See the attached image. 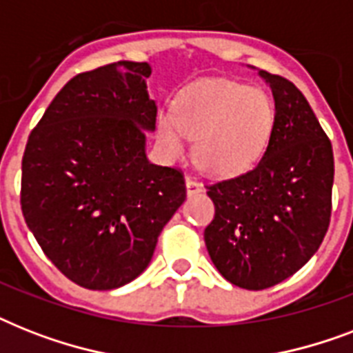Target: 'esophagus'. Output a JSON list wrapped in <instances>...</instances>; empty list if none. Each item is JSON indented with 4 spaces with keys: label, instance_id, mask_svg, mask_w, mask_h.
<instances>
[{
    "label": "esophagus",
    "instance_id": "obj_1",
    "mask_svg": "<svg viewBox=\"0 0 353 353\" xmlns=\"http://www.w3.org/2000/svg\"><path fill=\"white\" fill-rule=\"evenodd\" d=\"M185 183H187V194H188V196H194V194L203 192V185L196 181V179H192V177H187V179H185Z\"/></svg>",
    "mask_w": 353,
    "mask_h": 353
}]
</instances>
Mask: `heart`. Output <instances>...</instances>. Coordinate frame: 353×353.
Listing matches in <instances>:
<instances>
[{
    "instance_id": "heart-1",
    "label": "heart",
    "mask_w": 353,
    "mask_h": 353,
    "mask_svg": "<svg viewBox=\"0 0 353 353\" xmlns=\"http://www.w3.org/2000/svg\"><path fill=\"white\" fill-rule=\"evenodd\" d=\"M274 126V104L265 91L231 80H209L188 88L176 102V113L157 121V137L170 157L187 152L205 172L234 176L249 170L263 154Z\"/></svg>"
}]
</instances>
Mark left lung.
I'll use <instances>...</instances> for the list:
<instances>
[{
  "label": "left lung",
  "mask_w": 353,
  "mask_h": 353,
  "mask_svg": "<svg viewBox=\"0 0 353 353\" xmlns=\"http://www.w3.org/2000/svg\"><path fill=\"white\" fill-rule=\"evenodd\" d=\"M273 91L274 126L252 170L209 185L216 207L205 245L221 276L265 290L295 274L328 231L334 150L293 82L258 71Z\"/></svg>",
  "instance_id": "1"
}]
</instances>
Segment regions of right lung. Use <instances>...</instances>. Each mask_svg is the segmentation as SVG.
I'll use <instances>...</instances> for the list:
<instances>
[{"mask_svg":"<svg viewBox=\"0 0 353 353\" xmlns=\"http://www.w3.org/2000/svg\"><path fill=\"white\" fill-rule=\"evenodd\" d=\"M146 62L77 74L30 132L21 212L46 256L74 284L115 290L148 268L187 198L183 174L146 157L155 130Z\"/></svg>","mask_w":353,"mask_h":353,"instance_id":"1","label":"right lung"}]
</instances>
